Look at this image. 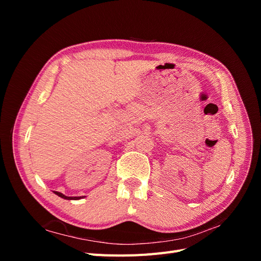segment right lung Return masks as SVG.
<instances>
[{"label": "right lung", "instance_id": "add662e5", "mask_svg": "<svg viewBox=\"0 0 261 261\" xmlns=\"http://www.w3.org/2000/svg\"><path fill=\"white\" fill-rule=\"evenodd\" d=\"M55 195H58L59 197H61V198H63V199H67V200H72V199H74V200H77V199H81V198H84L85 196H81V197H68V196H65V195H63L62 193H59V192H53Z\"/></svg>", "mask_w": 261, "mask_h": 261}]
</instances>
